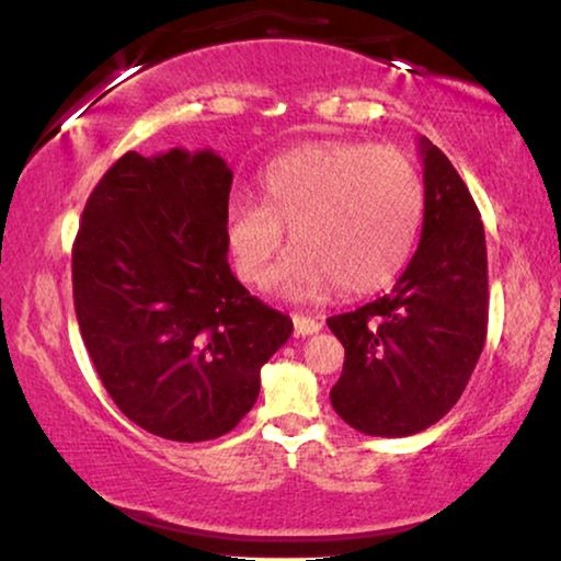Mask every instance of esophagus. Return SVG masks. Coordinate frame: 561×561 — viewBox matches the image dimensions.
<instances>
[{
    "mask_svg": "<svg viewBox=\"0 0 561 561\" xmlns=\"http://www.w3.org/2000/svg\"><path fill=\"white\" fill-rule=\"evenodd\" d=\"M321 327H324V321H321V319L304 317V313H294V329H296V334H298V336L317 334Z\"/></svg>",
    "mask_w": 561,
    "mask_h": 561,
    "instance_id": "esophagus-1",
    "label": "esophagus"
}]
</instances>
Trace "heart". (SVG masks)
<instances>
[{
	"label": "heart",
	"instance_id": "obj_1",
	"mask_svg": "<svg viewBox=\"0 0 561 561\" xmlns=\"http://www.w3.org/2000/svg\"><path fill=\"white\" fill-rule=\"evenodd\" d=\"M260 204L227 214V244L240 278L267 286L280 271L288 298H319L340 288L365 296L396 280L411 260L424 217V181L390 145L319 140L283 152L260 173Z\"/></svg>",
	"mask_w": 561,
	"mask_h": 561
}]
</instances>
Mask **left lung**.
I'll list each match as a JSON object with an SVG mask.
<instances>
[{
	"mask_svg": "<svg viewBox=\"0 0 561 561\" xmlns=\"http://www.w3.org/2000/svg\"><path fill=\"white\" fill-rule=\"evenodd\" d=\"M424 227L419 250L378 301L327 324L344 347L332 405L357 432L411 436L459 401L488 334L485 229L465 181L421 137Z\"/></svg>",
	"mask_w": 561,
	"mask_h": 561,
	"instance_id": "8db88e82",
	"label": "left lung"
}]
</instances>
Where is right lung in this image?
I'll list each match as a JSON object with an SVG mask.
<instances>
[{"mask_svg": "<svg viewBox=\"0 0 561 561\" xmlns=\"http://www.w3.org/2000/svg\"><path fill=\"white\" fill-rule=\"evenodd\" d=\"M229 188L211 150L125 152L73 242L76 319L99 380L129 421L171 442L232 432L294 332L229 271Z\"/></svg>", "mask_w": 561, "mask_h": 561, "instance_id": "right-lung-1", "label": "right lung"}]
</instances>
